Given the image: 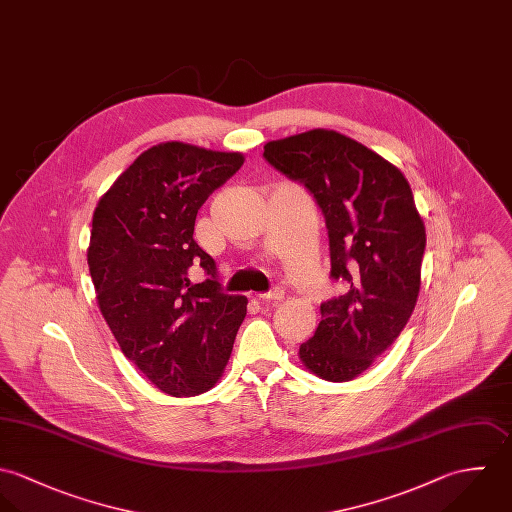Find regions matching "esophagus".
<instances>
[{
    "instance_id": "34e87169",
    "label": "esophagus",
    "mask_w": 512,
    "mask_h": 512,
    "mask_svg": "<svg viewBox=\"0 0 512 512\" xmlns=\"http://www.w3.org/2000/svg\"><path fill=\"white\" fill-rule=\"evenodd\" d=\"M283 297H285V293H283L279 287L271 289L269 293H263V295H259V299H261V301H265V303H279Z\"/></svg>"
}]
</instances>
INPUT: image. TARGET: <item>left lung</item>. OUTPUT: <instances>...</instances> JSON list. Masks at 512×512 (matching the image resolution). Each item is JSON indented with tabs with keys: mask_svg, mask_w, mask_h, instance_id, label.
I'll return each instance as SVG.
<instances>
[{
	"mask_svg": "<svg viewBox=\"0 0 512 512\" xmlns=\"http://www.w3.org/2000/svg\"><path fill=\"white\" fill-rule=\"evenodd\" d=\"M263 158L303 184L324 215L330 279L346 291L320 305L299 354L322 380L348 382L394 344L417 303L425 227L408 180L334 130L267 142Z\"/></svg>",
	"mask_w": 512,
	"mask_h": 512,
	"instance_id": "left-lung-1",
	"label": "left lung"
}]
</instances>
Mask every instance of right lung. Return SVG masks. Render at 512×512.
<instances>
[{"label":"right lung","mask_w":512,"mask_h":512,"mask_svg":"<svg viewBox=\"0 0 512 512\" xmlns=\"http://www.w3.org/2000/svg\"><path fill=\"white\" fill-rule=\"evenodd\" d=\"M243 154L166 142L142 152L93 215L89 271L124 356L164 394L198 396L219 380L247 314L221 293L215 261L194 239L198 209ZM202 268V284L191 271Z\"/></svg>","instance_id":"add662e5"}]
</instances>
